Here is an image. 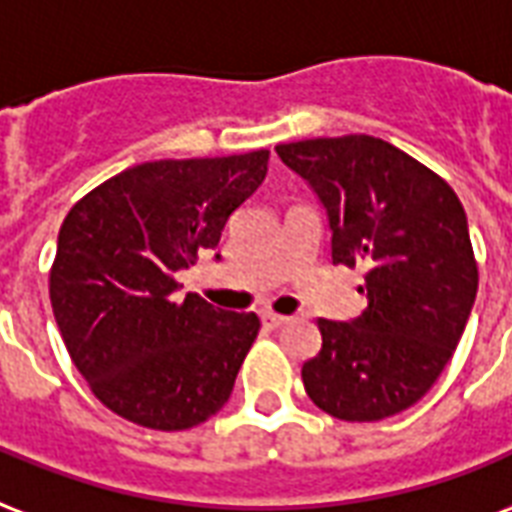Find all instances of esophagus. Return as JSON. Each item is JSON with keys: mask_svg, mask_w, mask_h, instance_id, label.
Returning a JSON list of instances; mask_svg holds the SVG:
<instances>
[{"mask_svg": "<svg viewBox=\"0 0 512 512\" xmlns=\"http://www.w3.org/2000/svg\"><path fill=\"white\" fill-rule=\"evenodd\" d=\"M260 320H263V328H268V331H276V328H282V325L290 323V317H282V314L274 312H266Z\"/></svg>", "mask_w": 512, "mask_h": 512, "instance_id": "1", "label": "esophagus"}]
</instances>
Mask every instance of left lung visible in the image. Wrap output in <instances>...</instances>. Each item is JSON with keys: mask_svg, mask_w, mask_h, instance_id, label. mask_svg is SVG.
Instances as JSON below:
<instances>
[{"mask_svg": "<svg viewBox=\"0 0 512 512\" xmlns=\"http://www.w3.org/2000/svg\"><path fill=\"white\" fill-rule=\"evenodd\" d=\"M320 200L333 266H363L366 309L317 320L323 347L304 363L309 399L339 420L407 410L450 361L464 333L478 266L456 192L410 154L372 135L276 146Z\"/></svg>", "mask_w": 512, "mask_h": 512, "instance_id": "8db88e82", "label": "left lung"}]
</instances>
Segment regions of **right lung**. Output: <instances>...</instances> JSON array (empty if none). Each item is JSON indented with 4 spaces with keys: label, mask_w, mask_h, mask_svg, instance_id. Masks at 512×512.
Returning <instances> with one entry per match:
<instances>
[{
    "label": "right lung",
    "mask_w": 512,
    "mask_h": 512,
    "mask_svg": "<svg viewBox=\"0 0 512 512\" xmlns=\"http://www.w3.org/2000/svg\"><path fill=\"white\" fill-rule=\"evenodd\" d=\"M266 173V149L143 162L70 208L51 306L75 369L108 410L181 431L225 407L260 320L195 293L179 298L176 271L217 249L230 214Z\"/></svg>",
    "instance_id": "add662e5"
}]
</instances>
